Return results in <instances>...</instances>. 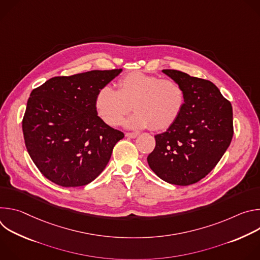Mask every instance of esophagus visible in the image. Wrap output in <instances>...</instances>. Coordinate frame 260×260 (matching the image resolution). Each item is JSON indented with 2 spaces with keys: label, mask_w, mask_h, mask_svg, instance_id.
<instances>
[{
  "label": "esophagus",
  "mask_w": 260,
  "mask_h": 260,
  "mask_svg": "<svg viewBox=\"0 0 260 260\" xmlns=\"http://www.w3.org/2000/svg\"><path fill=\"white\" fill-rule=\"evenodd\" d=\"M138 135H139V133H137V132H136V133H126V134H125V136H126L127 138H136Z\"/></svg>",
  "instance_id": "esophagus-1"
}]
</instances>
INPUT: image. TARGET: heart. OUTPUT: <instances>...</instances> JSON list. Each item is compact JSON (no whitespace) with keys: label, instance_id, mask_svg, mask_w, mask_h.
I'll return each instance as SVG.
<instances>
[{"label":"heart","instance_id":"heart-1","mask_svg":"<svg viewBox=\"0 0 260 260\" xmlns=\"http://www.w3.org/2000/svg\"><path fill=\"white\" fill-rule=\"evenodd\" d=\"M185 102L186 94L179 82L132 72L118 80L117 90L103 86L94 104L98 115L110 126L118 125L133 106L136 113L126 120L127 126L162 131L177 121Z\"/></svg>","mask_w":260,"mask_h":260}]
</instances>
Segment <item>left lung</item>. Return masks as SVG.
Segmentation results:
<instances>
[{"label":"left lung","instance_id":"8db88e82","mask_svg":"<svg viewBox=\"0 0 260 260\" xmlns=\"http://www.w3.org/2000/svg\"><path fill=\"white\" fill-rule=\"evenodd\" d=\"M162 72L182 85L186 102L177 121L154 136L155 148L147 161L164 181L187 186L205 178L229 148L233 107L211 81L177 70Z\"/></svg>","mask_w":260,"mask_h":260}]
</instances>
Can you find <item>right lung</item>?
<instances>
[{"instance_id": "add662e5", "label": "right lung", "mask_w": 260, "mask_h": 260, "mask_svg": "<svg viewBox=\"0 0 260 260\" xmlns=\"http://www.w3.org/2000/svg\"><path fill=\"white\" fill-rule=\"evenodd\" d=\"M122 69L57 76L32 89L22 119L26 150L42 175L62 187L83 186L106 168L124 137L95 109L99 90Z\"/></svg>"}]
</instances>
